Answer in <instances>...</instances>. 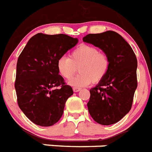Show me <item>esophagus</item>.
Listing matches in <instances>:
<instances>
[{"label":"esophagus","instance_id":"esophagus-1","mask_svg":"<svg viewBox=\"0 0 152 152\" xmlns=\"http://www.w3.org/2000/svg\"><path fill=\"white\" fill-rule=\"evenodd\" d=\"M73 91L75 92H78L79 91H81V88H78V87H74Z\"/></svg>","mask_w":152,"mask_h":152}]
</instances>
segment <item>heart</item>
<instances>
[{
  "mask_svg": "<svg viewBox=\"0 0 152 152\" xmlns=\"http://www.w3.org/2000/svg\"><path fill=\"white\" fill-rule=\"evenodd\" d=\"M110 60L105 53L97 48L81 45L74 49L69 58L61 57L57 63L58 73L69 80L78 70L80 73L69 84L73 86H86L91 83H98L107 75Z\"/></svg>",
  "mask_w": 152,
  "mask_h": 152,
  "instance_id": "obj_1",
  "label": "heart"
}]
</instances>
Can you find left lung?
<instances>
[{"label":"left lung","instance_id":"8db88e82","mask_svg":"<svg viewBox=\"0 0 152 152\" xmlns=\"http://www.w3.org/2000/svg\"><path fill=\"white\" fill-rule=\"evenodd\" d=\"M83 41L102 49L110 60L105 77L90 90L89 113L98 124H115L132 108L138 86L135 54L129 44L112 31L89 34L83 37Z\"/></svg>","mask_w":152,"mask_h":152}]
</instances>
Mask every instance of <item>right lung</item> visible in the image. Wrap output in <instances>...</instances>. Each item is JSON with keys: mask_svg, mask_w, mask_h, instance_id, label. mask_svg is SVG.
<instances>
[{"mask_svg": "<svg viewBox=\"0 0 152 152\" xmlns=\"http://www.w3.org/2000/svg\"><path fill=\"white\" fill-rule=\"evenodd\" d=\"M78 42L66 34L38 33L28 41L18 59L15 80L18 104L28 119L40 126L60 120L73 90L57 68L58 59Z\"/></svg>", "mask_w": 152, "mask_h": 152, "instance_id": "right-lung-1", "label": "right lung"}]
</instances>
